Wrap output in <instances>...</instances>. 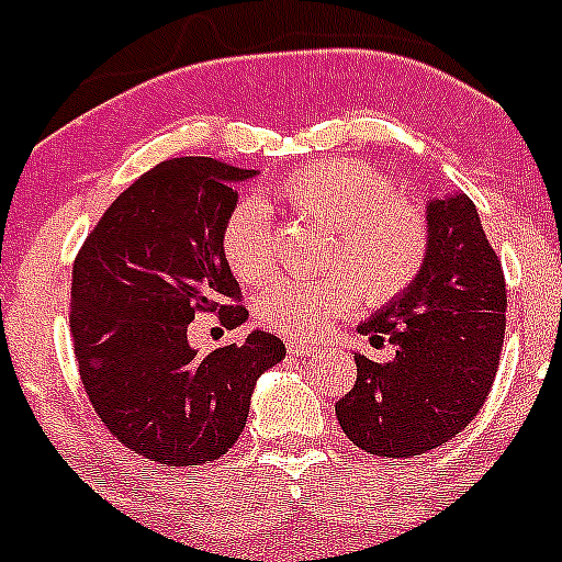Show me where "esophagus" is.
<instances>
[{
  "mask_svg": "<svg viewBox=\"0 0 562 562\" xmlns=\"http://www.w3.org/2000/svg\"><path fill=\"white\" fill-rule=\"evenodd\" d=\"M288 351H291L293 357H310V353H318L321 346L310 342L307 337H293V340H288Z\"/></svg>",
  "mask_w": 562,
  "mask_h": 562,
  "instance_id": "1",
  "label": "esophagus"
}]
</instances>
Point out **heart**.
Listing matches in <instances>:
<instances>
[{"mask_svg": "<svg viewBox=\"0 0 562 562\" xmlns=\"http://www.w3.org/2000/svg\"><path fill=\"white\" fill-rule=\"evenodd\" d=\"M274 200L331 231L326 271L318 280H277L255 299L266 326L315 335L351 313L368 293L390 304L417 285L431 252L426 214L397 194L390 176L357 159H321L274 183ZM222 255L244 285L274 271V231L263 200L247 198L227 214Z\"/></svg>", "mask_w": 562, "mask_h": 562, "instance_id": "1", "label": "heart"}]
</instances>
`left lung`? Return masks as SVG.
I'll list each match as a JSON object with an SVG mask.
<instances>
[{"instance_id": "1", "label": "left lung", "mask_w": 562, "mask_h": 562, "mask_svg": "<svg viewBox=\"0 0 562 562\" xmlns=\"http://www.w3.org/2000/svg\"><path fill=\"white\" fill-rule=\"evenodd\" d=\"M431 252L417 285L359 324L395 357L353 353L357 384L335 403L340 428L364 453L412 459L470 426L486 403L505 340V274L467 194L426 209Z\"/></svg>"}]
</instances>
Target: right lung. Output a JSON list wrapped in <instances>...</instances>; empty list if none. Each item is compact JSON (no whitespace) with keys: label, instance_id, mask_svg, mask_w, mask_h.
Listing matches in <instances>:
<instances>
[{"label":"right lung","instance_id":"obj_1","mask_svg":"<svg viewBox=\"0 0 562 562\" xmlns=\"http://www.w3.org/2000/svg\"><path fill=\"white\" fill-rule=\"evenodd\" d=\"M258 176L183 156L136 178L81 244L70 335L81 384L120 445L167 467H200L236 445L260 373L285 357L271 331L198 353L194 313L236 329L249 313L222 255L233 183ZM236 301V305H227Z\"/></svg>","mask_w":562,"mask_h":562}]
</instances>
